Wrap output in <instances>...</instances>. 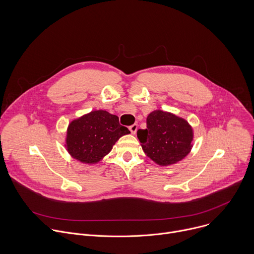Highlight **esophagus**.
Wrapping results in <instances>:
<instances>
[{
	"label": "esophagus",
	"instance_id": "obj_1",
	"mask_svg": "<svg viewBox=\"0 0 254 254\" xmlns=\"http://www.w3.org/2000/svg\"><path fill=\"white\" fill-rule=\"evenodd\" d=\"M128 128H129V130H130L131 133H135L136 130H137V125H136V124H133V125H131Z\"/></svg>",
	"mask_w": 254,
	"mask_h": 254
}]
</instances>
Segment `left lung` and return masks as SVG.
I'll return each mask as SVG.
<instances>
[{
  "mask_svg": "<svg viewBox=\"0 0 254 254\" xmlns=\"http://www.w3.org/2000/svg\"><path fill=\"white\" fill-rule=\"evenodd\" d=\"M137 138L150 159L160 166H169L184 159L191 151L193 130L183 119L163 111L147 118V128L138 129Z\"/></svg>",
  "mask_w": 254,
  "mask_h": 254,
  "instance_id": "8db88e82",
  "label": "left lung"
}]
</instances>
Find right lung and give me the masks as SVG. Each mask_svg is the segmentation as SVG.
<instances>
[{
  "instance_id": "add662e5",
  "label": "right lung",
  "mask_w": 254,
  "mask_h": 254,
  "mask_svg": "<svg viewBox=\"0 0 254 254\" xmlns=\"http://www.w3.org/2000/svg\"><path fill=\"white\" fill-rule=\"evenodd\" d=\"M119 118L105 111H94L71 122L67 129L68 153L85 164L99 162L110 153L116 141L129 133Z\"/></svg>"
}]
</instances>
